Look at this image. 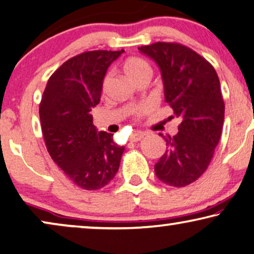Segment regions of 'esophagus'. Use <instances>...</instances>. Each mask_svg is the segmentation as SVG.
I'll return each instance as SVG.
<instances>
[{"instance_id":"esophagus-1","label":"esophagus","mask_w":254,"mask_h":254,"mask_svg":"<svg viewBox=\"0 0 254 254\" xmlns=\"http://www.w3.org/2000/svg\"><path fill=\"white\" fill-rule=\"evenodd\" d=\"M144 138V133L142 132H134V133H132L130 135V140L131 141H140L141 139Z\"/></svg>"}]
</instances>
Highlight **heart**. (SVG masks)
<instances>
[{
    "label": "heart",
    "mask_w": 254,
    "mask_h": 254,
    "mask_svg": "<svg viewBox=\"0 0 254 254\" xmlns=\"http://www.w3.org/2000/svg\"><path fill=\"white\" fill-rule=\"evenodd\" d=\"M123 71L127 76L128 79H131L132 81H134V83H137L139 79H141V78L151 77L152 66L151 64L148 63V61L142 59V57L132 56V57H128L127 60H126V62L123 63ZM109 81H110V74H107V76L103 78V81H102L103 91L107 90ZM144 112H145L144 108L138 109L137 112H135V115L137 116L141 115Z\"/></svg>",
    "instance_id": "1"
}]
</instances>
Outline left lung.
I'll return each mask as SVG.
<instances>
[{
  "instance_id": "8db88e82",
  "label": "left lung",
  "mask_w": 254,
  "mask_h": 254,
  "mask_svg": "<svg viewBox=\"0 0 254 254\" xmlns=\"http://www.w3.org/2000/svg\"><path fill=\"white\" fill-rule=\"evenodd\" d=\"M138 49L159 65L166 102L182 120L176 135L160 133L168 149L155 164V174L170 187H187L205 173L222 133L224 101L219 77L208 61L178 42Z\"/></svg>"
}]
</instances>
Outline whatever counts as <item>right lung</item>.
Listing matches in <instances>:
<instances>
[{"label":"right lung","mask_w":254,"mask_h":254,"mask_svg":"<svg viewBox=\"0 0 254 254\" xmlns=\"http://www.w3.org/2000/svg\"><path fill=\"white\" fill-rule=\"evenodd\" d=\"M124 51L84 52L64 62L48 79L39 115L46 147L67 178L84 190H99L115 177L124 152L113 134L96 132L92 108L102 81Z\"/></svg>","instance_id":"right-lung-1"}]
</instances>
